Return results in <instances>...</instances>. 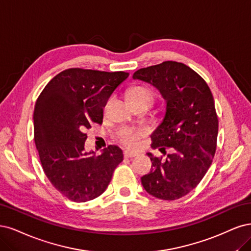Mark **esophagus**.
I'll use <instances>...</instances> for the list:
<instances>
[{
  "mask_svg": "<svg viewBox=\"0 0 251 251\" xmlns=\"http://www.w3.org/2000/svg\"><path fill=\"white\" fill-rule=\"evenodd\" d=\"M124 157H126V158H132V157H135L137 154L136 153H134V152H130V151H124Z\"/></svg>",
  "mask_w": 251,
  "mask_h": 251,
  "instance_id": "1",
  "label": "esophagus"
}]
</instances>
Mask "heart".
<instances>
[{
    "label": "heart",
    "mask_w": 251,
    "mask_h": 251,
    "mask_svg": "<svg viewBox=\"0 0 251 251\" xmlns=\"http://www.w3.org/2000/svg\"><path fill=\"white\" fill-rule=\"evenodd\" d=\"M152 92L147 87L144 86H133L127 93L128 100H135L141 98H147L150 101L152 100ZM145 130H136V131H126L120 136V141L128 148H137L140 146L141 137L145 135Z\"/></svg>",
    "instance_id": "obj_1"
}]
</instances>
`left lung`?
<instances>
[{
  "instance_id": "left-lung-1",
  "label": "left lung",
  "mask_w": 251,
  "mask_h": 251,
  "mask_svg": "<svg viewBox=\"0 0 251 251\" xmlns=\"http://www.w3.org/2000/svg\"><path fill=\"white\" fill-rule=\"evenodd\" d=\"M132 77L155 86L167 103L165 117L151 134V147L174 149L166 159L147 153L152 166L142 184L158 199H179L197 187L215 155L218 117L212 92L203 78L181 62L140 69Z\"/></svg>"
}]
</instances>
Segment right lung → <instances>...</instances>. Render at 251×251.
I'll return each mask as SVG.
<instances>
[{
    "instance_id": "add662e5",
    "label": "right lung",
    "mask_w": 251,
    "mask_h": 251,
    "mask_svg": "<svg viewBox=\"0 0 251 251\" xmlns=\"http://www.w3.org/2000/svg\"><path fill=\"white\" fill-rule=\"evenodd\" d=\"M129 76L126 72L79 68L60 72L36 100L34 142L44 172L53 187L75 202H85L106 190L123 152L109 145L100 155L85 152V130L101 124L110 95Z\"/></svg>"
}]
</instances>
